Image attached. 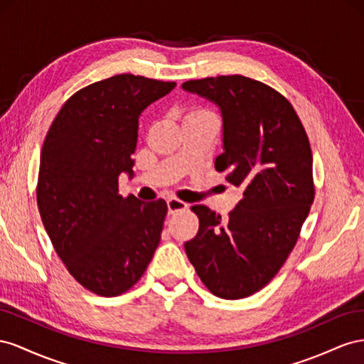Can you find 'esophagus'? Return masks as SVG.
<instances>
[{
	"label": "esophagus",
	"mask_w": 364,
	"mask_h": 364,
	"mask_svg": "<svg viewBox=\"0 0 364 364\" xmlns=\"http://www.w3.org/2000/svg\"><path fill=\"white\" fill-rule=\"evenodd\" d=\"M186 209H188V204H186V203L176 200V198L168 200V212H169V215H173L176 212L186 210Z\"/></svg>",
	"instance_id": "esophagus-1"
}]
</instances>
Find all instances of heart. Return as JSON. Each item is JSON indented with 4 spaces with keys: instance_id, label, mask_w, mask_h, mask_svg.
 <instances>
[{
    "instance_id": "obj_1",
    "label": "heart",
    "mask_w": 364,
    "mask_h": 364,
    "mask_svg": "<svg viewBox=\"0 0 364 364\" xmlns=\"http://www.w3.org/2000/svg\"><path fill=\"white\" fill-rule=\"evenodd\" d=\"M203 117H215L213 114L201 107H191L184 111L183 120H191V119H203Z\"/></svg>"
}]
</instances>
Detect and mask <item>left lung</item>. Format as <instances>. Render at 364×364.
<instances>
[{
	"label": "left lung",
	"instance_id": "8db88e82",
	"mask_svg": "<svg viewBox=\"0 0 364 364\" xmlns=\"http://www.w3.org/2000/svg\"><path fill=\"white\" fill-rule=\"evenodd\" d=\"M183 90L220 107L224 152L215 169L242 189L227 218L192 207L200 228L184 244L186 255L212 294L252 296L285 264L314 201L308 136L291 103L259 80L205 77L184 82Z\"/></svg>",
	"mask_w": 364,
	"mask_h": 364
}]
</instances>
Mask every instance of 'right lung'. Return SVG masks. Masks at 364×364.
<instances>
[{"label": "right lung", "instance_id": "right-lung-1", "mask_svg": "<svg viewBox=\"0 0 364 364\" xmlns=\"http://www.w3.org/2000/svg\"><path fill=\"white\" fill-rule=\"evenodd\" d=\"M175 82L117 75L75 92L47 132L36 200L41 220L70 274L112 297L136 285L160 244L168 204L119 193L132 176L139 117Z\"/></svg>", "mask_w": 364, "mask_h": 364}]
</instances>
